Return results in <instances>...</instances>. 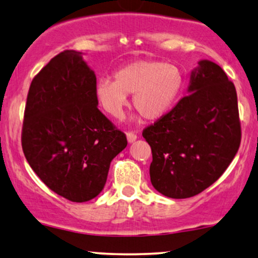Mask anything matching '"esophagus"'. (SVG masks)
Here are the masks:
<instances>
[{"instance_id":"obj_1","label":"esophagus","mask_w":258,"mask_h":258,"mask_svg":"<svg viewBox=\"0 0 258 258\" xmlns=\"http://www.w3.org/2000/svg\"><path fill=\"white\" fill-rule=\"evenodd\" d=\"M126 140H128L129 143L135 142V141L137 140V135H136L135 133H132V132L126 133Z\"/></svg>"}]
</instances>
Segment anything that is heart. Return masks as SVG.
<instances>
[{"label":"heart","mask_w":258,"mask_h":258,"mask_svg":"<svg viewBox=\"0 0 258 258\" xmlns=\"http://www.w3.org/2000/svg\"><path fill=\"white\" fill-rule=\"evenodd\" d=\"M185 88V75L178 66L155 59H139L114 73V81L97 80L95 97L100 107L114 118L122 117L133 95V105L147 119L157 121L167 116Z\"/></svg>","instance_id":"heart-1"}]
</instances>
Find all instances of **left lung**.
Listing matches in <instances>:
<instances>
[{
    "label": "left lung",
    "mask_w": 258,
    "mask_h": 258,
    "mask_svg": "<svg viewBox=\"0 0 258 258\" xmlns=\"http://www.w3.org/2000/svg\"><path fill=\"white\" fill-rule=\"evenodd\" d=\"M188 95L143 137L151 147V184L170 199H188L216 182L241 143L237 94L216 63L201 59Z\"/></svg>",
    "instance_id": "obj_1"
}]
</instances>
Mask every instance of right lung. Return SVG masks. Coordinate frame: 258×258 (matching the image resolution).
Returning a JSON list of instances; mask_svg holds the SVG:
<instances>
[{
	"mask_svg": "<svg viewBox=\"0 0 258 258\" xmlns=\"http://www.w3.org/2000/svg\"><path fill=\"white\" fill-rule=\"evenodd\" d=\"M96 75L83 54L66 50L34 77L27 97L22 148L48 188L72 202L103 190L126 137L97 109Z\"/></svg>",
	"mask_w": 258,
	"mask_h": 258,
	"instance_id": "1",
	"label": "right lung"
}]
</instances>
